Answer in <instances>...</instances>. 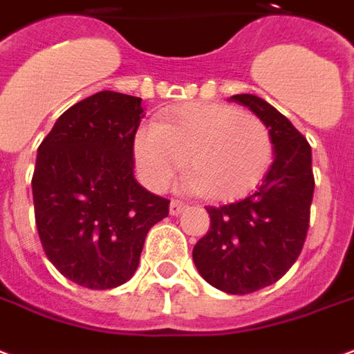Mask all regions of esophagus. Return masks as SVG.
<instances>
[{"mask_svg": "<svg viewBox=\"0 0 354 354\" xmlns=\"http://www.w3.org/2000/svg\"><path fill=\"white\" fill-rule=\"evenodd\" d=\"M187 207H188L187 203L179 202V200H171V203H169V213H171L174 216H177L180 215V213H183Z\"/></svg>", "mask_w": 354, "mask_h": 354, "instance_id": "1", "label": "esophagus"}]
</instances>
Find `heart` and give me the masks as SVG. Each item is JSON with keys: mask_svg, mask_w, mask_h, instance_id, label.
I'll list each match as a JSON object with an SVG mask.
<instances>
[{"mask_svg": "<svg viewBox=\"0 0 354 354\" xmlns=\"http://www.w3.org/2000/svg\"><path fill=\"white\" fill-rule=\"evenodd\" d=\"M136 164L154 190L180 167H192L183 188L234 202L259 187L273 162L272 133L260 118L228 103L192 102L143 124L133 139Z\"/></svg>", "mask_w": 354, "mask_h": 354, "instance_id": "1", "label": "heart"}]
</instances>
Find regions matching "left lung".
I'll return each instance as SVG.
<instances>
[{"instance_id": "8db88e82", "label": "left lung", "mask_w": 354, "mask_h": 354, "mask_svg": "<svg viewBox=\"0 0 354 354\" xmlns=\"http://www.w3.org/2000/svg\"><path fill=\"white\" fill-rule=\"evenodd\" d=\"M272 133L273 164L245 200L205 207L207 234L194 245L192 260L209 285L228 294H249L273 285L300 257L309 228L315 179L311 147L273 105L252 94L232 95Z\"/></svg>"}]
</instances>
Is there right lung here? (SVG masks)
Wrapping results in <instances>:
<instances>
[{
  "instance_id": "right-lung-1",
  "label": "right lung",
  "mask_w": 354,
  "mask_h": 354,
  "mask_svg": "<svg viewBox=\"0 0 354 354\" xmlns=\"http://www.w3.org/2000/svg\"><path fill=\"white\" fill-rule=\"evenodd\" d=\"M141 97L103 90L64 111L37 149L35 224L46 259L77 285L105 290L131 279L166 198L133 177Z\"/></svg>"
}]
</instances>
